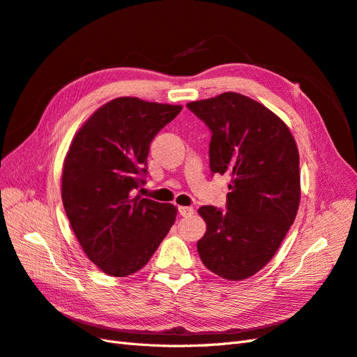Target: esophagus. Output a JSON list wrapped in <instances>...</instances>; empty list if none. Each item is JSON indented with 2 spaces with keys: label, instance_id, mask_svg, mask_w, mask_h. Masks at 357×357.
<instances>
[{
  "label": "esophagus",
  "instance_id": "1",
  "mask_svg": "<svg viewBox=\"0 0 357 357\" xmlns=\"http://www.w3.org/2000/svg\"><path fill=\"white\" fill-rule=\"evenodd\" d=\"M178 211H179V215H182V217H190L195 213V209H192L191 206H179Z\"/></svg>",
  "mask_w": 357,
  "mask_h": 357
}]
</instances>
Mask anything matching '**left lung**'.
Listing matches in <instances>:
<instances>
[{"instance_id": "left-lung-1", "label": "left lung", "mask_w": 357, "mask_h": 357, "mask_svg": "<svg viewBox=\"0 0 357 357\" xmlns=\"http://www.w3.org/2000/svg\"><path fill=\"white\" fill-rule=\"evenodd\" d=\"M187 107L212 133L211 172L230 178L227 211L199 209L206 222L199 256L221 278L245 280L266 266L296 218V142L281 118L247 96L224 93Z\"/></svg>"}]
</instances>
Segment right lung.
I'll return each instance as SVG.
<instances>
[{"label":"right lung","mask_w":357,"mask_h":357,"mask_svg":"<svg viewBox=\"0 0 357 357\" xmlns=\"http://www.w3.org/2000/svg\"><path fill=\"white\" fill-rule=\"evenodd\" d=\"M182 106L119 97L80 127L64 160L63 205L88 259L107 275L142 269L176 218L170 203L142 199L151 142Z\"/></svg>","instance_id":"right-lung-1"}]
</instances>
